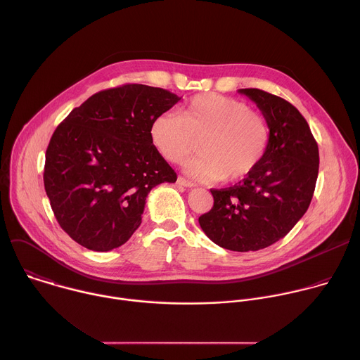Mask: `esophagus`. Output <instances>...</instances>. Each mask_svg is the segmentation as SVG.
<instances>
[{
    "mask_svg": "<svg viewBox=\"0 0 360 360\" xmlns=\"http://www.w3.org/2000/svg\"><path fill=\"white\" fill-rule=\"evenodd\" d=\"M176 184H178V185H181V186H185V188H193V186H195V184H193V182H191V181H188V179L182 178V176H178Z\"/></svg>",
    "mask_w": 360,
    "mask_h": 360,
    "instance_id": "obj_1",
    "label": "esophagus"
}]
</instances>
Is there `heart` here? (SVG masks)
<instances>
[{"label":"heart","mask_w":360,"mask_h":360,"mask_svg":"<svg viewBox=\"0 0 360 360\" xmlns=\"http://www.w3.org/2000/svg\"><path fill=\"white\" fill-rule=\"evenodd\" d=\"M149 138L172 164L185 161L200 142L203 153L186 164V174L199 181L236 182L262 162L271 129L265 117L250 111L246 102L207 92L191 98L181 115H158L150 124Z\"/></svg>","instance_id":"obj_1"}]
</instances>
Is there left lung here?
Wrapping results in <instances>:
<instances>
[{"mask_svg":"<svg viewBox=\"0 0 360 360\" xmlns=\"http://www.w3.org/2000/svg\"><path fill=\"white\" fill-rule=\"evenodd\" d=\"M265 117L271 138L259 167L240 182L211 189L214 207L199 225L221 248L249 252L282 239L304 215L314 196L319 149L302 114L281 96L239 89Z\"/></svg>","mask_w":360,"mask_h":360,"instance_id":"8db88e82","label":"left lung"}]
</instances>
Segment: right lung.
Returning <instances> with one entry per match:
<instances>
[{
  "label": "right lung",
  "instance_id": "right-lung-1",
  "mask_svg": "<svg viewBox=\"0 0 360 360\" xmlns=\"http://www.w3.org/2000/svg\"><path fill=\"white\" fill-rule=\"evenodd\" d=\"M179 99L127 84L94 94L58 125L45 153L44 186L60 226L77 243L96 252L124 245L142 222L150 189L176 181L149 128Z\"/></svg>",
  "mask_w": 360,
  "mask_h": 360
}]
</instances>
